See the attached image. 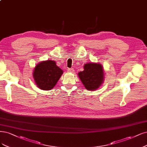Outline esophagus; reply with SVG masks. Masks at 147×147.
I'll use <instances>...</instances> for the list:
<instances>
[{"label":"esophagus","instance_id":"esophagus-1","mask_svg":"<svg viewBox=\"0 0 147 147\" xmlns=\"http://www.w3.org/2000/svg\"><path fill=\"white\" fill-rule=\"evenodd\" d=\"M74 71V70L73 68H70V69H67V72H73Z\"/></svg>","mask_w":147,"mask_h":147}]
</instances>
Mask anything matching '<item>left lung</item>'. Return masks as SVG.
<instances>
[{
    "instance_id": "8db88e82",
    "label": "left lung",
    "mask_w": 147,
    "mask_h": 147,
    "mask_svg": "<svg viewBox=\"0 0 147 147\" xmlns=\"http://www.w3.org/2000/svg\"><path fill=\"white\" fill-rule=\"evenodd\" d=\"M78 77L86 89L95 90L104 81V70L102 64L90 63L84 65V70L78 73Z\"/></svg>"
}]
</instances>
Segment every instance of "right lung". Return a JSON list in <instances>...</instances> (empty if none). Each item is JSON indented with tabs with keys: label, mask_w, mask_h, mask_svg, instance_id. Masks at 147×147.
Segmentation results:
<instances>
[{
	"label": "right lung",
	"mask_w": 147,
	"mask_h": 147,
	"mask_svg": "<svg viewBox=\"0 0 147 147\" xmlns=\"http://www.w3.org/2000/svg\"><path fill=\"white\" fill-rule=\"evenodd\" d=\"M63 73L55 61L49 59L38 64L33 75L37 86L42 90H48L53 88Z\"/></svg>",
	"instance_id": "add662e5"
}]
</instances>
